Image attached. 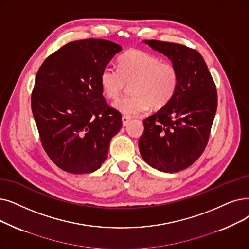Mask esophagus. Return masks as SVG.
<instances>
[{
	"mask_svg": "<svg viewBox=\"0 0 249 249\" xmlns=\"http://www.w3.org/2000/svg\"><path fill=\"white\" fill-rule=\"evenodd\" d=\"M131 117L130 116H127V115H123L122 116V123H123V126H126L128 124V122L130 121Z\"/></svg>",
	"mask_w": 249,
	"mask_h": 249,
	"instance_id": "34e87169",
	"label": "esophagus"
}]
</instances>
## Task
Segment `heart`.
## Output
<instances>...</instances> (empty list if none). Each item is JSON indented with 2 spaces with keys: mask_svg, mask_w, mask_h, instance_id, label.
Returning a JSON list of instances; mask_svg holds the SVG:
<instances>
[{
  "mask_svg": "<svg viewBox=\"0 0 249 249\" xmlns=\"http://www.w3.org/2000/svg\"><path fill=\"white\" fill-rule=\"evenodd\" d=\"M101 86L110 99H117L128 85L131 92L114 107L127 115L159 110L174 98L179 85V71L172 62L161 61L148 53L129 50L119 60V69L107 66L101 73Z\"/></svg>",
  "mask_w": 249,
  "mask_h": 249,
  "instance_id": "heart-1",
  "label": "heart"
}]
</instances>
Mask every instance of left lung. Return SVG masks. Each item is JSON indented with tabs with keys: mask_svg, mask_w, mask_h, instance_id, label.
Here are the masks:
<instances>
[{
	"mask_svg": "<svg viewBox=\"0 0 249 249\" xmlns=\"http://www.w3.org/2000/svg\"><path fill=\"white\" fill-rule=\"evenodd\" d=\"M179 71L174 98L143 120L139 150L148 165L175 173L191 166L207 147L218 106L214 81L200 53L184 45L145 40Z\"/></svg>",
	"mask_w": 249,
	"mask_h": 249,
	"instance_id": "8db88e82",
	"label": "left lung"
}]
</instances>
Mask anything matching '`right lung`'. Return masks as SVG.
<instances>
[{
	"mask_svg": "<svg viewBox=\"0 0 249 249\" xmlns=\"http://www.w3.org/2000/svg\"><path fill=\"white\" fill-rule=\"evenodd\" d=\"M122 48L113 41H71L44 61L31 92V110L49 158L73 174L98 170L122 115L107 103L101 73Z\"/></svg>",
	"mask_w": 249,
	"mask_h": 249,
	"instance_id": "obj_1",
	"label": "right lung"
}]
</instances>
